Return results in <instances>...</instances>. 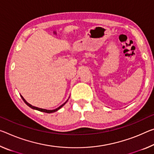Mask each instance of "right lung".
<instances>
[{
    "label": "right lung",
    "instance_id": "1",
    "mask_svg": "<svg viewBox=\"0 0 154 154\" xmlns=\"http://www.w3.org/2000/svg\"><path fill=\"white\" fill-rule=\"evenodd\" d=\"M20 97H21V98L23 99V100L24 101V103H25L26 105H27V106H29V107H30L31 108H32V109H36V110H38V111H40V112H46V113H53V112H56V111H57L58 109H60L61 108H62V106H64V105H65V103H66V102L68 101V100L66 101L64 103H63L62 106H60L59 108H56V109H52V110H49V109H42V108H37V107H35V106H31V104H29V103H27V102L26 101V100L24 99V98H23V97L22 96V95H20Z\"/></svg>",
    "mask_w": 154,
    "mask_h": 154
}]
</instances>
